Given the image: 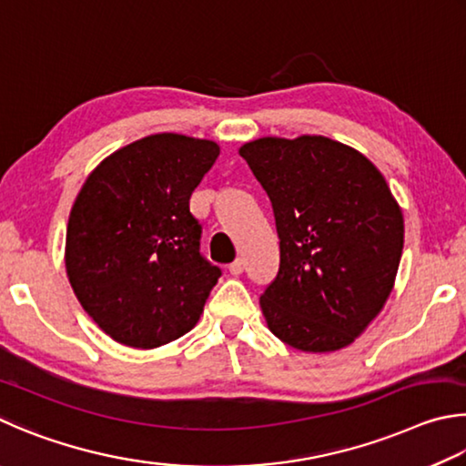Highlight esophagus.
<instances>
[{
  "label": "esophagus",
  "mask_w": 466,
  "mask_h": 466,
  "mask_svg": "<svg viewBox=\"0 0 466 466\" xmlns=\"http://www.w3.org/2000/svg\"><path fill=\"white\" fill-rule=\"evenodd\" d=\"M243 268H246V264H243L241 258H238L233 264H228V272H231L233 276H239V274H243Z\"/></svg>",
  "instance_id": "obj_1"
}]
</instances>
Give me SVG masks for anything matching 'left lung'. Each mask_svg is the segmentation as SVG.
<instances>
[{
  "label": "left lung",
  "mask_w": 466,
  "mask_h": 466,
  "mask_svg": "<svg viewBox=\"0 0 466 466\" xmlns=\"http://www.w3.org/2000/svg\"><path fill=\"white\" fill-rule=\"evenodd\" d=\"M270 196L280 266L259 297L268 328L309 354L354 344L382 311L403 251V212L385 176L321 135L239 147Z\"/></svg>",
  "instance_id": "8db88e82"
}]
</instances>
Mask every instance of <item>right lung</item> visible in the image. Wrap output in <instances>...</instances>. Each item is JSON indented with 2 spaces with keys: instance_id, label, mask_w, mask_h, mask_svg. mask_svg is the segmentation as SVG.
<instances>
[{
  "instance_id": "right-lung-1",
  "label": "right lung",
  "mask_w": 466,
  "mask_h": 466,
  "mask_svg": "<svg viewBox=\"0 0 466 466\" xmlns=\"http://www.w3.org/2000/svg\"><path fill=\"white\" fill-rule=\"evenodd\" d=\"M218 153L208 138L149 135L110 153L81 186L65 270L86 313L118 344L153 350L198 323L220 270L200 256L190 196Z\"/></svg>"
}]
</instances>
